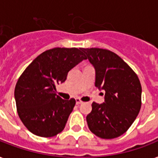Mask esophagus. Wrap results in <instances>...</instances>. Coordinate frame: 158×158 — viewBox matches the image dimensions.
I'll return each instance as SVG.
<instances>
[{"label": "esophagus", "mask_w": 158, "mask_h": 158, "mask_svg": "<svg viewBox=\"0 0 158 158\" xmlns=\"http://www.w3.org/2000/svg\"><path fill=\"white\" fill-rule=\"evenodd\" d=\"M75 101H76V104L77 105H79V104L83 103V102L80 100V98H75Z\"/></svg>", "instance_id": "34e87169"}]
</instances>
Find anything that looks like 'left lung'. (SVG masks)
Masks as SVG:
<instances>
[{"label": "left lung", "instance_id": "8db88e82", "mask_svg": "<svg viewBox=\"0 0 158 158\" xmlns=\"http://www.w3.org/2000/svg\"><path fill=\"white\" fill-rule=\"evenodd\" d=\"M95 68V86L105 91V102H93L87 115L89 130L106 139L122 135L141 108L142 87L137 74L118 55L102 48H82Z\"/></svg>", "mask_w": 158, "mask_h": 158}]
</instances>
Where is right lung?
Listing matches in <instances>:
<instances>
[{
  "mask_svg": "<svg viewBox=\"0 0 158 158\" xmlns=\"http://www.w3.org/2000/svg\"><path fill=\"white\" fill-rule=\"evenodd\" d=\"M82 48H56L40 54L19 78L15 98L21 121L33 135L49 138L64 130L75 99L64 100L56 86L83 60Z\"/></svg>",
  "mask_w": 158,
  "mask_h": 158,
  "instance_id": "1",
  "label": "right lung"
}]
</instances>
